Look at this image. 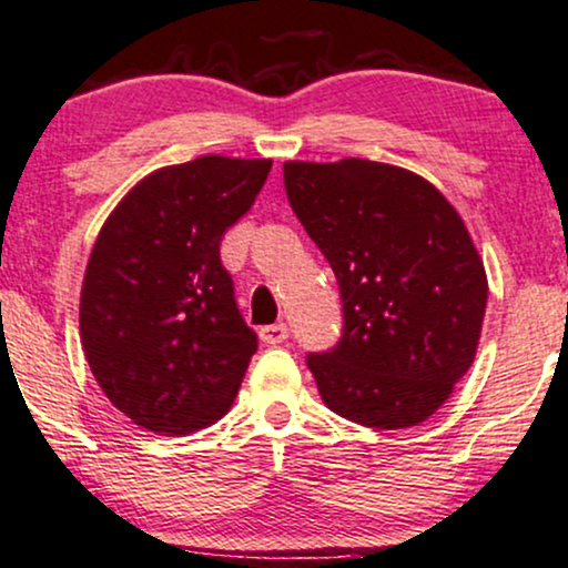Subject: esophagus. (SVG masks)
Returning a JSON list of instances; mask_svg holds the SVG:
<instances>
[{
	"instance_id": "34e87169",
	"label": "esophagus",
	"mask_w": 568,
	"mask_h": 568,
	"mask_svg": "<svg viewBox=\"0 0 568 568\" xmlns=\"http://www.w3.org/2000/svg\"><path fill=\"white\" fill-rule=\"evenodd\" d=\"M286 337H290L286 324H271V326H263V329H260V343L263 345H282Z\"/></svg>"
}]
</instances>
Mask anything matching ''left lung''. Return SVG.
Returning a JSON list of instances; mask_svg holds the SVG:
<instances>
[{"instance_id": "left-lung-1", "label": "left lung", "mask_w": 568, "mask_h": 568, "mask_svg": "<svg viewBox=\"0 0 568 568\" xmlns=\"http://www.w3.org/2000/svg\"><path fill=\"white\" fill-rule=\"evenodd\" d=\"M284 185L343 295V339L308 358L324 404L366 428L425 423L468 375L489 295L455 204L369 159L284 162Z\"/></svg>"}]
</instances>
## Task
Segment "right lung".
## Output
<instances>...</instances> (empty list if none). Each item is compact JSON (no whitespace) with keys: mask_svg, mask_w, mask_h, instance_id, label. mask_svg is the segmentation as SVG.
<instances>
[{"mask_svg":"<svg viewBox=\"0 0 568 568\" xmlns=\"http://www.w3.org/2000/svg\"><path fill=\"white\" fill-rule=\"evenodd\" d=\"M271 159L220 153L159 166L105 217L79 295V337L105 398L140 428L189 436L233 406L257 337L233 300L220 239Z\"/></svg>","mask_w":568,"mask_h":568,"instance_id":"1","label":"right lung"}]
</instances>
